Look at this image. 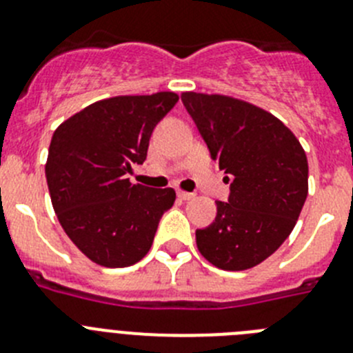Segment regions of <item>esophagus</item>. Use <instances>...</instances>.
<instances>
[{
  "label": "esophagus",
  "mask_w": 353,
  "mask_h": 353,
  "mask_svg": "<svg viewBox=\"0 0 353 353\" xmlns=\"http://www.w3.org/2000/svg\"><path fill=\"white\" fill-rule=\"evenodd\" d=\"M180 199H183V201H189V199H194V194L192 192H183V190H179V194H176Z\"/></svg>",
  "instance_id": "1"
}]
</instances>
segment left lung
Instances as JSON below:
<instances>
[{
    "instance_id": "1",
    "label": "left lung",
    "mask_w": 353,
    "mask_h": 353,
    "mask_svg": "<svg viewBox=\"0 0 353 353\" xmlns=\"http://www.w3.org/2000/svg\"><path fill=\"white\" fill-rule=\"evenodd\" d=\"M212 159L231 180L228 203L196 231L203 257L225 271L261 264L289 238L308 196V161L292 131L266 110L221 94L183 92Z\"/></svg>"
}]
</instances>
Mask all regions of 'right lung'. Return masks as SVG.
Masks as SVG:
<instances>
[{
  "label": "right lung",
  "mask_w": 353,
  "mask_h": 353,
  "mask_svg": "<svg viewBox=\"0 0 353 353\" xmlns=\"http://www.w3.org/2000/svg\"><path fill=\"white\" fill-rule=\"evenodd\" d=\"M176 101L174 92L103 99L54 131L45 164L52 206L70 240L99 266L141 261L173 206V189L131 183L128 173L147 159L152 131Z\"/></svg>",
  "instance_id": "add662e5"
}]
</instances>
